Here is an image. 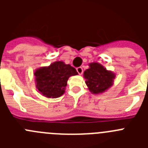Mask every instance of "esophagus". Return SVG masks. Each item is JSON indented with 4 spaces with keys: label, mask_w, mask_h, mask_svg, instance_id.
I'll use <instances>...</instances> for the list:
<instances>
[{
    "label": "esophagus",
    "mask_w": 148,
    "mask_h": 148,
    "mask_svg": "<svg viewBox=\"0 0 148 148\" xmlns=\"http://www.w3.org/2000/svg\"><path fill=\"white\" fill-rule=\"evenodd\" d=\"M76 70L79 75H82V73H83V69H82V67H77Z\"/></svg>",
    "instance_id": "obj_1"
}]
</instances>
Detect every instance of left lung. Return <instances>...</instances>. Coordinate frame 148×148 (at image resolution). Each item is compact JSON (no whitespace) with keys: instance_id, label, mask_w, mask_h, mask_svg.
Returning <instances> with one entry per match:
<instances>
[{"instance_id":"1","label":"left lung","mask_w":148,"mask_h":148,"mask_svg":"<svg viewBox=\"0 0 148 148\" xmlns=\"http://www.w3.org/2000/svg\"><path fill=\"white\" fill-rule=\"evenodd\" d=\"M84 78L88 90L92 94L103 93L113 85L116 74L108 70L98 62L89 64V69L84 72Z\"/></svg>"}]
</instances>
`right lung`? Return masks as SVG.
<instances>
[{
	"label": "right lung",
	"mask_w": 148,
	"mask_h": 148,
	"mask_svg": "<svg viewBox=\"0 0 148 148\" xmlns=\"http://www.w3.org/2000/svg\"><path fill=\"white\" fill-rule=\"evenodd\" d=\"M78 75L75 68L63 61H55L34 72L38 92L48 99H56L65 92L70 76Z\"/></svg>",
	"instance_id": "add662e5"
}]
</instances>
